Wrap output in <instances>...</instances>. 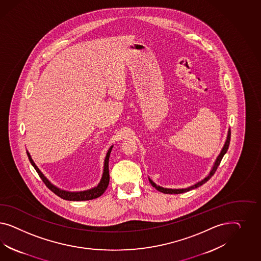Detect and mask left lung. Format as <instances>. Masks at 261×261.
<instances>
[{"label": "left lung", "mask_w": 261, "mask_h": 261, "mask_svg": "<svg viewBox=\"0 0 261 261\" xmlns=\"http://www.w3.org/2000/svg\"><path fill=\"white\" fill-rule=\"evenodd\" d=\"M229 141H230V130L229 129V131H228V136H227V140H226V142H225V144H224V146H223V148H222L220 154L218 155V157H217L216 160H215V163H214V166H213V168H212V170H211L210 174L205 177V179H203V180H202V181H200V182H196L195 185L191 186L190 188H187V189H179V190H172V189H166V188H162V187H160V186H157L155 182H153V181L151 180L150 178H149V182H150L151 185H152L156 190H159V191H161V192H163V193H166V194H173V193L174 194H179V193H184V192H187V191H190V190L196 189L198 187L202 186L203 184H205L206 181H208V180L212 178V176L215 173V171H216L217 167L219 166L220 163H221L222 158L224 157V155H225V154L227 153V151H228V148H229Z\"/></svg>", "instance_id": "obj_1"}]
</instances>
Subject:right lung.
Wrapping results in <instances>:
<instances>
[{
    "label": "right lung",
    "instance_id": "obj_1",
    "mask_svg": "<svg viewBox=\"0 0 261 261\" xmlns=\"http://www.w3.org/2000/svg\"><path fill=\"white\" fill-rule=\"evenodd\" d=\"M113 148V145L109 148V150L106 154V157L104 160V167H103V174L101 177V180L99 184L91 190H84V191H76V192H71V191H67V190H60L56 186H54L51 182L47 180V178L44 176V174L40 171L39 168L34 164L33 160L31 157V154L27 151L28 157L31 162L32 166L35 168L36 172L38 173L40 178L42 179V181L47 186L48 190H51L54 193H56L57 196L62 198L64 200H69V201H87V200H92L95 198L101 196L104 191L108 188L109 185V180H110V175H109V157H110L111 150Z\"/></svg>",
    "mask_w": 261,
    "mask_h": 261
}]
</instances>
